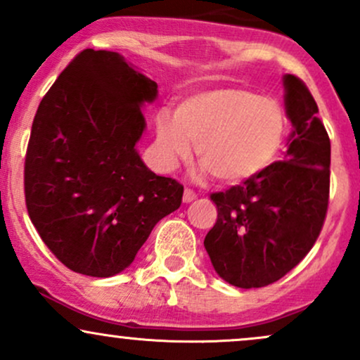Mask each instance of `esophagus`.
<instances>
[{"instance_id": "obj_1", "label": "esophagus", "mask_w": 360, "mask_h": 360, "mask_svg": "<svg viewBox=\"0 0 360 360\" xmlns=\"http://www.w3.org/2000/svg\"><path fill=\"white\" fill-rule=\"evenodd\" d=\"M196 200V193L193 191V189H184V196H183V201L184 203H191V201Z\"/></svg>"}]
</instances>
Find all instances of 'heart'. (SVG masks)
Returning a JSON list of instances; mask_svg holds the SVG:
<instances>
[{"mask_svg":"<svg viewBox=\"0 0 360 360\" xmlns=\"http://www.w3.org/2000/svg\"><path fill=\"white\" fill-rule=\"evenodd\" d=\"M159 164L166 171L191 155L196 142L200 177L242 184L276 162L289 134L283 105L242 86H220L186 96L174 115L155 120Z\"/></svg>","mask_w":360,"mask_h":360,"instance_id":"1","label":"heart"}]
</instances>
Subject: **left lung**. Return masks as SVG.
<instances>
[{
    "instance_id": "1",
    "label": "left lung",
    "mask_w": 360,
    "mask_h": 360,
    "mask_svg": "<svg viewBox=\"0 0 360 360\" xmlns=\"http://www.w3.org/2000/svg\"><path fill=\"white\" fill-rule=\"evenodd\" d=\"M283 84L292 125L284 160L212 194L218 218L205 249L217 274L243 289L276 283L298 266L315 245L328 208V134L304 82L286 74Z\"/></svg>"
}]
</instances>
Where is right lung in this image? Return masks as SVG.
<instances>
[{
    "instance_id": "right-lung-1",
    "label": "right lung",
    "mask_w": 360,
    "mask_h": 360,
    "mask_svg": "<svg viewBox=\"0 0 360 360\" xmlns=\"http://www.w3.org/2000/svg\"><path fill=\"white\" fill-rule=\"evenodd\" d=\"M157 82L118 52L86 49L40 101L25 157V201L65 267L110 278L134 262L184 188L143 164L142 106Z\"/></svg>"
}]
</instances>
